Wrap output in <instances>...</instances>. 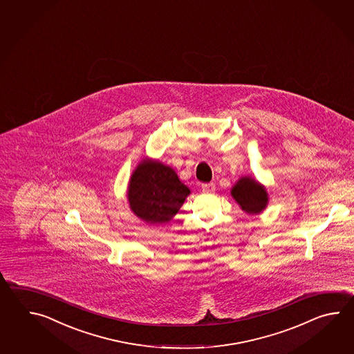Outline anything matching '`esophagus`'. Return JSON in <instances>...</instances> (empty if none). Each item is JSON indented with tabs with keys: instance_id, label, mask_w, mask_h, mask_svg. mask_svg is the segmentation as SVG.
Here are the masks:
<instances>
[{
	"instance_id": "1",
	"label": "esophagus",
	"mask_w": 354,
	"mask_h": 354,
	"mask_svg": "<svg viewBox=\"0 0 354 354\" xmlns=\"http://www.w3.org/2000/svg\"><path fill=\"white\" fill-rule=\"evenodd\" d=\"M201 188H203V191L205 194H211V192L215 191V185H214L212 182H211V183H203Z\"/></svg>"
}]
</instances>
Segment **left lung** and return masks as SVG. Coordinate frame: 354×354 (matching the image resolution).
<instances>
[{
	"label": "left lung",
	"instance_id": "obj_1",
	"mask_svg": "<svg viewBox=\"0 0 354 354\" xmlns=\"http://www.w3.org/2000/svg\"><path fill=\"white\" fill-rule=\"evenodd\" d=\"M230 195L248 215H259L266 210L270 201L266 186L252 176H241L234 183Z\"/></svg>",
	"mask_w": 354,
	"mask_h": 354
}]
</instances>
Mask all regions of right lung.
Instances as JSON below:
<instances>
[{
	"instance_id": "add662e5",
	"label": "right lung",
	"mask_w": 354,
	"mask_h": 354,
	"mask_svg": "<svg viewBox=\"0 0 354 354\" xmlns=\"http://www.w3.org/2000/svg\"><path fill=\"white\" fill-rule=\"evenodd\" d=\"M189 194L191 189L172 167L145 157L130 176L127 198L136 216L144 223L162 225L174 218Z\"/></svg>"
}]
</instances>
